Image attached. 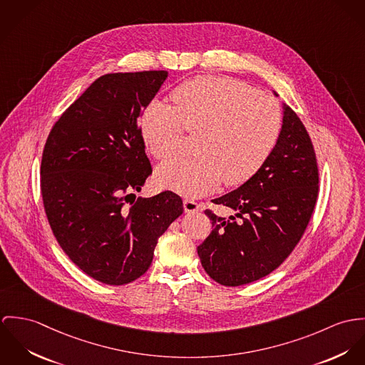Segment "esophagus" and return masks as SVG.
<instances>
[{
  "mask_svg": "<svg viewBox=\"0 0 365 365\" xmlns=\"http://www.w3.org/2000/svg\"><path fill=\"white\" fill-rule=\"evenodd\" d=\"M183 208L186 212H195V211H202V205L199 202L192 200V199H185L183 200Z\"/></svg>",
  "mask_w": 365,
  "mask_h": 365,
  "instance_id": "esophagus-1",
  "label": "esophagus"
}]
</instances>
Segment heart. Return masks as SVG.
I'll list each match as a JSON object with an SVG mask.
<instances>
[{"label": "heart", "mask_w": 365, "mask_h": 365, "mask_svg": "<svg viewBox=\"0 0 365 365\" xmlns=\"http://www.w3.org/2000/svg\"><path fill=\"white\" fill-rule=\"evenodd\" d=\"M173 109L150 103L140 118L147 150L165 160L176 153L182 128L197 133L193 158H173L158 166L157 182L185 196H202L224 180L238 186L267 161L282 131L274 99L224 77L202 76L172 92Z\"/></svg>", "instance_id": "b5f03b06"}]
</instances>
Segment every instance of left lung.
<instances>
[{
    "mask_svg": "<svg viewBox=\"0 0 365 365\" xmlns=\"http://www.w3.org/2000/svg\"><path fill=\"white\" fill-rule=\"evenodd\" d=\"M318 183L311 138L297 113L283 103L282 131L267 161L238 189L211 200L235 214L225 218L204 211L212 224L211 234L197 246L205 273L217 283L237 287L276 270L311 220Z\"/></svg>",
    "mask_w": 365,
    "mask_h": 365,
    "instance_id": "1",
    "label": "left lung"
}]
</instances>
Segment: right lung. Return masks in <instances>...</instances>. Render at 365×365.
<instances>
[{
	"label": "right lung",
	"mask_w": 365,
	"mask_h": 365,
	"mask_svg": "<svg viewBox=\"0 0 365 365\" xmlns=\"http://www.w3.org/2000/svg\"><path fill=\"white\" fill-rule=\"evenodd\" d=\"M166 78L168 71L99 77L53 125L43 150L41 197L51 231L101 283L143 276L158 238L183 212L169 190L127 205L153 173L138 120Z\"/></svg>",
	"instance_id": "obj_1"
}]
</instances>
